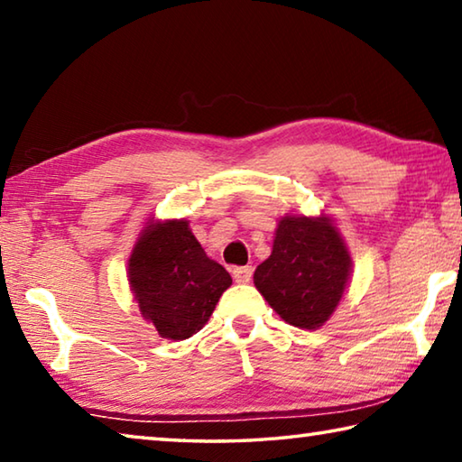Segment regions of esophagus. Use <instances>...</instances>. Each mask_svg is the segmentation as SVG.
<instances>
[{
  "mask_svg": "<svg viewBox=\"0 0 462 462\" xmlns=\"http://www.w3.org/2000/svg\"><path fill=\"white\" fill-rule=\"evenodd\" d=\"M232 277L236 283H248L250 279H253V269L250 267H236L232 271Z\"/></svg>",
  "mask_w": 462,
  "mask_h": 462,
  "instance_id": "1",
  "label": "esophagus"
}]
</instances>
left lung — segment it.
Segmentation results:
<instances>
[{"label":"left lung","mask_w":462,"mask_h":462,"mask_svg":"<svg viewBox=\"0 0 462 462\" xmlns=\"http://www.w3.org/2000/svg\"><path fill=\"white\" fill-rule=\"evenodd\" d=\"M350 271L348 248L330 217L285 216L271 256L254 271V285L281 319L318 330L338 308Z\"/></svg>","instance_id":"left-lung-1"}]
</instances>
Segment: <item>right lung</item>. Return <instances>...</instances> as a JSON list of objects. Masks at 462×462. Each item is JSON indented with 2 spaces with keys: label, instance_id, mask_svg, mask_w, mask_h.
Wrapping results in <instances>:
<instances>
[{
  "label": "right lung",
  "instance_id": "add662e5",
  "mask_svg": "<svg viewBox=\"0 0 462 462\" xmlns=\"http://www.w3.org/2000/svg\"><path fill=\"white\" fill-rule=\"evenodd\" d=\"M128 281L146 322L185 340L208 324L230 273L206 254L187 220H148L128 259Z\"/></svg>",
  "mask_w": 462,
  "mask_h": 462
}]
</instances>
